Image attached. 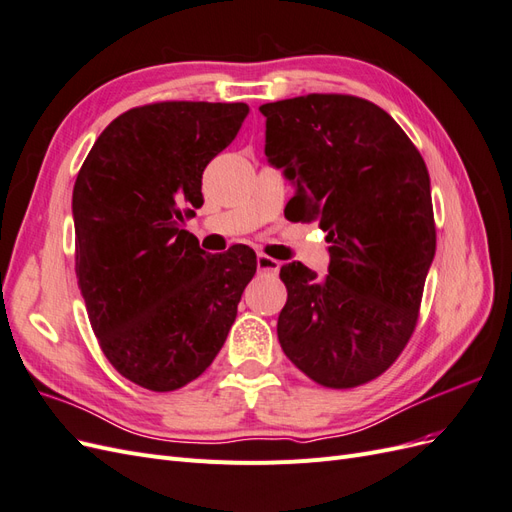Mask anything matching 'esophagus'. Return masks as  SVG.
Listing matches in <instances>:
<instances>
[{
    "instance_id": "esophagus-1",
    "label": "esophagus",
    "mask_w": 512,
    "mask_h": 512,
    "mask_svg": "<svg viewBox=\"0 0 512 512\" xmlns=\"http://www.w3.org/2000/svg\"><path fill=\"white\" fill-rule=\"evenodd\" d=\"M256 267L262 273H277V271H280V267H282V262L267 256V254H258L256 256Z\"/></svg>"
}]
</instances>
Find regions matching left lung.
Masks as SVG:
<instances>
[{"label": "left lung", "mask_w": 512, "mask_h": 512, "mask_svg": "<svg viewBox=\"0 0 512 512\" xmlns=\"http://www.w3.org/2000/svg\"><path fill=\"white\" fill-rule=\"evenodd\" d=\"M265 156L292 181L290 220L327 232L329 275L280 271L277 337L307 378L352 389L389 369L414 333L436 254L425 160L374 102L309 94L260 106Z\"/></svg>", "instance_id": "8db88e82"}]
</instances>
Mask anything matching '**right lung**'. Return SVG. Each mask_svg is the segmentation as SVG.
Returning <instances> with one entry per match:
<instances>
[{
  "label": "right lung",
  "instance_id": "obj_1",
  "mask_svg": "<svg viewBox=\"0 0 512 512\" xmlns=\"http://www.w3.org/2000/svg\"><path fill=\"white\" fill-rule=\"evenodd\" d=\"M243 102H156L108 123L72 192L76 277L100 348L123 378L166 393L222 350L250 247L205 254L185 220L203 205V170L241 128Z\"/></svg>",
  "mask_w": 512,
  "mask_h": 512
}]
</instances>
